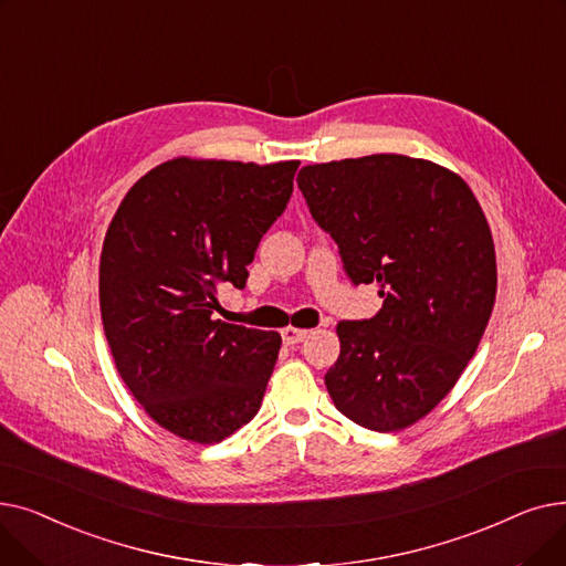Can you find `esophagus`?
Segmentation results:
<instances>
[{"label": "esophagus", "instance_id": "esophagus-1", "mask_svg": "<svg viewBox=\"0 0 566 566\" xmlns=\"http://www.w3.org/2000/svg\"><path fill=\"white\" fill-rule=\"evenodd\" d=\"M305 337H307V331H301V328H291V325H286V328L282 331V342H284L286 346H295V344H301V342H305Z\"/></svg>", "mask_w": 566, "mask_h": 566}]
</instances>
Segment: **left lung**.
Returning a JSON list of instances; mask_svg holds the SVG:
<instances>
[{
	"label": "left lung",
	"instance_id": "left-lung-1",
	"mask_svg": "<svg viewBox=\"0 0 566 566\" xmlns=\"http://www.w3.org/2000/svg\"><path fill=\"white\" fill-rule=\"evenodd\" d=\"M298 188L350 282H376L382 298L374 318L337 323L325 388L355 424L401 431L448 397L491 318L497 271L482 206L459 174L397 154L307 165Z\"/></svg>",
	"mask_w": 566,
	"mask_h": 566
}]
</instances>
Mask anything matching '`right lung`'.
Returning <instances> with one entry per match:
<instances>
[{
  "instance_id": "right-lung-1",
  "label": "right lung",
  "mask_w": 566,
  "mask_h": 566,
  "mask_svg": "<svg viewBox=\"0 0 566 566\" xmlns=\"http://www.w3.org/2000/svg\"><path fill=\"white\" fill-rule=\"evenodd\" d=\"M298 160L174 158L128 190L101 254V316L118 376L148 418L213 444L261 408L282 337L213 318L218 289H243L282 216Z\"/></svg>"
}]
</instances>
